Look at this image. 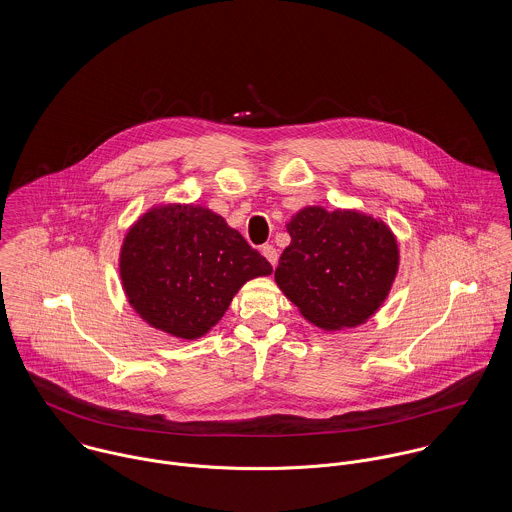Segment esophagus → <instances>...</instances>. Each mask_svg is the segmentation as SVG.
<instances>
[{
	"instance_id": "esophagus-1",
	"label": "esophagus",
	"mask_w": 512,
	"mask_h": 512,
	"mask_svg": "<svg viewBox=\"0 0 512 512\" xmlns=\"http://www.w3.org/2000/svg\"><path fill=\"white\" fill-rule=\"evenodd\" d=\"M262 254H264V258H266L272 266L278 264V250H276L272 244H264V246H262Z\"/></svg>"
}]
</instances>
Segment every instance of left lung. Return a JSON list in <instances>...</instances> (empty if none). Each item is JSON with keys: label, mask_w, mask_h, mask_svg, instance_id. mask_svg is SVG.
Instances as JSON below:
<instances>
[{"label": "left lung", "mask_w": 512, "mask_h": 512, "mask_svg": "<svg viewBox=\"0 0 512 512\" xmlns=\"http://www.w3.org/2000/svg\"><path fill=\"white\" fill-rule=\"evenodd\" d=\"M290 246L276 284L319 329L357 327L384 303L398 272V242L382 220L359 211L305 207L288 222Z\"/></svg>", "instance_id": "8db88e82"}]
</instances>
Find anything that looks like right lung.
Returning a JSON list of instances; mask_svg holds the SVG:
<instances>
[{
  "instance_id": "1",
  "label": "right lung",
  "mask_w": 512,
  "mask_h": 512,
  "mask_svg": "<svg viewBox=\"0 0 512 512\" xmlns=\"http://www.w3.org/2000/svg\"><path fill=\"white\" fill-rule=\"evenodd\" d=\"M270 274L238 230L199 205L149 209L120 250L130 305L151 327L187 341L209 333L248 280Z\"/></svg>"
}]
</instances>
